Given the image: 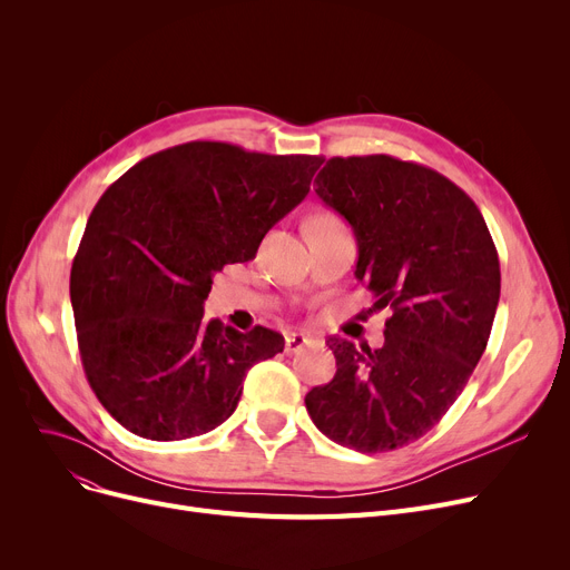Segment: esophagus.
<instances>
[{
  "mask_svg": "<svg viewBox=\"0 0 570 570\" xmlns=\"http://www.w3.org/2000/svg\"><path fill=\"white\" fill-rule=\"evenodd\" d=\"M307 342H309V340H307L305 335H301V333H288V335H286L284 351H286V353H295V351H301Z\"/></svg>",
  "mask_w": 570,
  "mask_h": 570,
  "instance_id": "esophagus-1",
  "label": "esophagus"
}]
</instances>
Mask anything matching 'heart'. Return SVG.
<instances>
[{
	"label": "heart",
	"instance_id": "heart-1",
	"mask_svg": "<svg viewBox=\"0 0 570 570\" xmlns=\"http://www.w3.org/2000/svg\"><path fill=\"white\" fill-rule=\"evenodd\" d=\"M309 224H318V226H331V224H340V219L335 217V215H327V213H323V215H316Z\"/></svg>",
	"mask_w": 570,
	"mask_h": 570
}]
</instances>
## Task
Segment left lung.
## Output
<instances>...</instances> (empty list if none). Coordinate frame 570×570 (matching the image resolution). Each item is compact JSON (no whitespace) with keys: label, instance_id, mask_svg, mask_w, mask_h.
Here are the masks:
<instances>
[{"label":"left lung","instance_id":"1","mask_svg":"<svg viewBox=\"0 0 570 570\" xmlns=\"http://www.w3.org/2000/svg\"><path fill=\"white\" fill-rule=\"evenodd\" d=\"M314 185L355 233V277L376 297L372 309L393 316L381 348L327 340L337 372L305 404L335 443L395 451L441 421L481 361L501 291L497 247L475 203L428 166L333 157Z\"/></svg>","mask_w":570,"mask_h":570}]
</instances>
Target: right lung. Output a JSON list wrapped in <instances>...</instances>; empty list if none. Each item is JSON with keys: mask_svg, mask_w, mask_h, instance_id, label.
<instances>
[{"mask_svg": "<svg viewBox=\"0 0 570 570\" xmlns=\"http://www.w3.org/2000/svg\"><path fill=\"white\" fill-rule=\"evenodd\" d=\"M323 157L261 155L194 140L138 161L87 219L71 265V305L85 376L115 421L153 441L222 425L247 370L284 337L213 318L203 305L228 263L309 194Z\"/></svg>", "mask_w": 570, "mask_h": 570, "instance_id": "right-lung-1", "label": "right lung"}]
</instances>
